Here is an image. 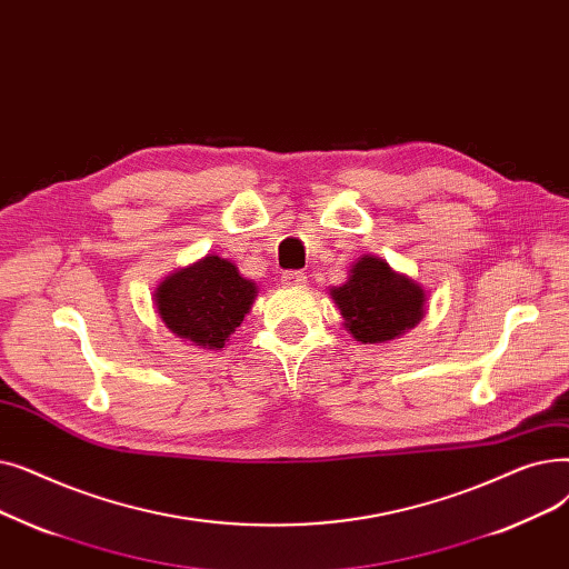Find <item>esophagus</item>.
I'll use <instances>...</instances> for the list:
<instances>
[{
    "label": "esophagus",
    "instance_id": "1",
    "mask_svg": "<svg viewBox=\"0 0 569 569\" xmlns=\"http://www.w3.org/2000/svg\"><path fill=\"white\" fill-rule=\"evenodd\" d=\"M306 273L303 270H287V273L282 276V282L284 284H306Z\"/></svg>",
    "mask_w": 569,
    "mask_h": 569
}]
</instances>
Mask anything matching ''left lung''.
<instances>
[{"mask_svg":"<svg viewBox=\"0 0 569 569\" xmlns=\"http://www.w3.org/2000/svg\"><path fill=\"white\" fill-rule=\"evenodd\" d=\"M331 296L347 331L370 345L398 338L423 317V289L377 257H363Z\"/></svg>","mask_w":569,"mask_h":569,"instance_id":"1","label":"left lung"}]
</instances>
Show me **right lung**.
I'll list each match as a JSON object with an SVG mask.
<instances>
[{"label": "right lung", "mask_w": 569, "mask_h": 569, "mask_svg": "<svg viewBox=\"0 0 569 569\" xmlns=\"http://www.w3.org/2000/svg\"><path fill=\"white\" fill-rule=\"evenodd\" d=\"M157 312L167 327L203 349H220L248 315L257 287L222 257L182 268L157 289Z\"/></svg>", "instance_id": "1"}]
</instances>
